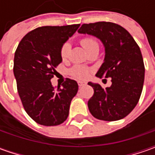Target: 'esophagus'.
<instances>
[{
  "label": "esophagus",
  "mask_w": 155,
  "mask_h": 155,
  "mask_svg": "<svg viewBox=\"0 0 155 155\" xmlns=\"http://www.w3.org/2000/svg\"><path fill=\"white\" fill-rule=\"evenodd\" d=\"M78 86L79 87L84 86V85H86V83H85V82H82V81L78 82Z\"/></svg>",
  "instance_id": "esophagus-1"
}]
</instances>
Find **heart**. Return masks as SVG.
Wrapping results in <instances>:
<instances>
[{"label":"heart","mask_w":155,"mask_h":155,"mask_svg":"<svg viewBox=\"0 0 155 155\" xmlns=\"http://www.w3.org/2000/svg\"><path fill=\"white\" fill-rule=\"evenodd\" d=\"M81 44L84 46V48L87 51L91 50L93 47L97 46L98 47V43L96 39H92V38H84L81 40ZM71 44L69 42H65L64 45L61 46L60 48V56L62 58L63 60H65L68 58L69 55H70V51H71ZM71 75L77 79H80V80H84L86 79L87 78L90 76L91 73V70L84 66H75L71 69Z\"/></svg>","instance_id":"obj_1"}]
</instances>
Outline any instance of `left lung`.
Segmentation results:
<instances>
[{"mask_svg": "<svg viewBox=\"0 0 155 155\" xmlns=\"http://www.w3.org/2000/svg\"><path fill=\"white\" fill-rule=\"evenodd\" d=\"M101 40L104 46V63L96 76L111 78L110 87L89 82L94 95L88 102L90 112L103 121H117L134 110L142 91L145 67L140 47L128 31L121 26L100 21L83 24L78 31Z\"/></svg>", "mask_w": 155, "mask_h": 155, "instance_id": "8db88e82", "label": "left lung"}]
</instances>
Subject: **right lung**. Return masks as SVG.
<instances>
[{"mask_svg": "<svg viewBox=\"0 0 155 155\" xmlns=\"http://www.w3.org/2000/svg\"><path fill=\"white\" fill-rule=\"evenodd\" d=\"M79 26L38 27L25 35L15 51L14 75L18 93L28 116L39 124L56 126L68 117L78 84L67 78L55 88L51 79L62 62L61 46Z\"/></svg>", "mask_w": 155, "mask_h": 155, "instance_id": "add662e5", "label": "right lung"}]
</instances>
